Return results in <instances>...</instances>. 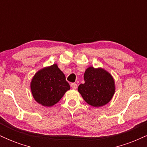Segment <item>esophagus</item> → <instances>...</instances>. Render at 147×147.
Returning <instances> with one entry per match:
<instances>
[{
	"mask_svg": "<svg viewBox=\"0 0 147 147\" xmlns=\"http://www.w3.org/2000/svg\"><path fill=\"white\" fill-rule=\"evenodd\" d=\"M70 86H71V87L73 89H77V84H75V83H72L70 84Z\"/></svg>",
	"mask_w": 147,
	"mask_h": 147,
	"instance_id": "esophagus-1",
	"label": "esophagus"
}]
</instances>
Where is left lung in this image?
I'll return each instance as SVG.
<instances>
[{
	"mask_svg": "<svg viewBox=\"0 0 147 147\" xmlns=\"http://www.w3.org/2000/svg\"><path fill=\"white\" fill-rule=\"evenodd\" d=\"M85 83L78 91L89 105L99 107L108 104L115 93V82L110 73L102 68L89 67L84 73Z\"/></svg>",
	"mask_w": 147,
	"mask_h": 147,
	"instance_id": "left-lung-1",
	"label": "left lung"
}]
</instances>
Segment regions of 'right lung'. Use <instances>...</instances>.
Returning a JSON list of instances; mask_svg holds the SVG:
<instances>
[{"mask_svg": "<svg viewBox=\"0 0 147 147\" xmlns=\"http://www.w3.org/2000/svg\"><path fill=\"white\" fill-rule=\"evenodd\" d=\"M30 86L34 98L44 106L55 105L70 89L65 75L57 64L37 72Z\"/></svg>", "mask_w": 147, "mask_h": 147, "instance_id": "add662e5", "label": "right lung"}]
</instances>
